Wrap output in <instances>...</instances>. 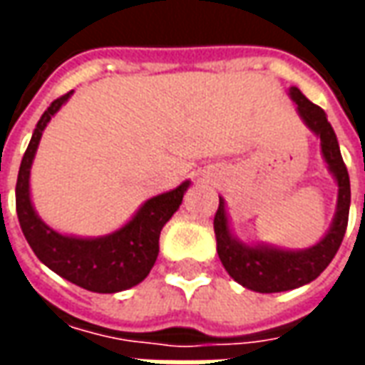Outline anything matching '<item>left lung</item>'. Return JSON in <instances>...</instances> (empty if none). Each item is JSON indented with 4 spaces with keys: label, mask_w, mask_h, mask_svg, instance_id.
Wrapping results in <instances>:
<instances>
[{
    "label": "left lung",
    "mask_w": 365,
    "mask_h": 365,
    "mask_svg": "<svg viewBox=\"0 0 365 365\" xmlns=\"http://www.w3.org/2000/svg\"><path fill=\"white\" fill-rule=\"evenodd\" d=\"M289 93L291 99L297 103V111L307 123V127L317 136H321L322 156L338 182V207L332 227L319 245L301 252H287V250L246 246L238 242L229 230L225 201L219 199V209L215 213L213 221L219 258L235 282L240 283L246 289L258 291V293L295 289L317 279L336 256L344 238L346 227H348L350 178H348V170H346L340 148H338L336 135L319 105L309 101L297 88H291Z\"/></svg>",
    "instance_id": "obj_1"
}]
</instances>
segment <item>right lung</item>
Wrapping results in <instances>:
<instances>
[{
	"label": "right lung",
	"instance_id": "1",
	"mask_svg": "<svg viewBox=\"0 0 365 365\" xmlns=\"http://www.w3.org/2000/svg\"><path fill=\"white\" fill-rule=\"evenodd\" d=\"M70 93L72 91L54 99L51 107L43 113L27 150L23 154L15 187L17 217L29 246L44 266L83 289L96 293H117L140 283L150 274L152 266L158 258L160 230L180 209L190 182H183L175 190L148 199L133 217V221H128L123 229L115 230L107 237H64L46 227L31 205L29 174L46 123L66 103Z\"/></svg>",
	"mask_w": 365,
	"mask_h": 365
}]
</instances>
